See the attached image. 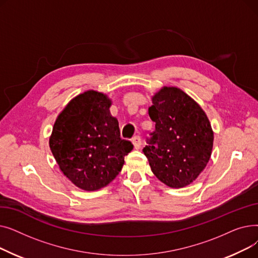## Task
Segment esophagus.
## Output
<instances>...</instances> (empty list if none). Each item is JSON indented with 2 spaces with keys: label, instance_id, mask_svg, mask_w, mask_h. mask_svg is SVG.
<instances>
[{
  "label": "esophagus",
  "instance_id": "obj_1",
  "mask_svg": "<svg viewBox=\"0 0 258 258\" xmlns=\"http://www.w3.org/2000/svg\"><path fill=\"white\" fill-rule=\"evenodd\" d=\"M132 142H133L134 147L136 148V150H139V148L141 147L142 140H141V137H140V136H135V137L132 139Z\"/></svg>",
  "mask_w": 258,
  "mask_h": 258
}]
</instances>
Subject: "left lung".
Masks as SVG:
<instances>
[{"instance_id":"obj_1","label":"left lung","mask_w":258,"mask_h":258,"mask_svg":"<svg viewBox=\"0 0 258 258\" xmlns=\"http://www.w3.org/2000/svg\"><path fill=\"white\" fill-rule=\"evenodd\" d=\"M148 114L156 128L143 153L152 171L171 188L192 183L206 167L213 146L205 112L182 90L164 87L155 94Z\"/></svg>"}]
</instances>
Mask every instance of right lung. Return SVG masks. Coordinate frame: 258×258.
<instances>
[{
  "label": "right lung",
  "mask_w": 258,
  "mask_h": 258,
  "mask_svg": "<svg viewBox=\"0 0 258 258\" xmlns=\"http://www.w3.org/2000/svg\"><path fill=\"white\" fill-rule=\"evenodd\" d=\"M106 95L87 91L58 115L49 140L60 170L74 185L94 191L112 182L133 150L120 138L118 120L110 115Z\"/></svg>",
  "instance_id": "1"
}]
</instances>
